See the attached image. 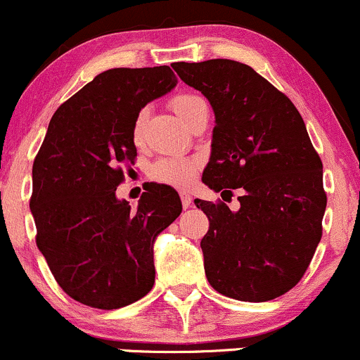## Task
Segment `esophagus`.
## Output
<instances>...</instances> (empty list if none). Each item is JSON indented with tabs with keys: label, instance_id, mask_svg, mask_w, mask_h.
<instances>
[{
	"label": "esophagus",
	"instance_id": "esophagus-1",
	"mask_svg": "<svg viewBox=\"0 0 360 360\" xmlns=\"http://www.w3.org/2000/svg\"><path fill=\"white\" fill-rule=\"evenodd\" d=\"M181 201H183V208H189V207H191V203H193L191 195H189V193H186V191H183V193H181Z\"/></svg>",
	"mask_w": 360,
	"mask_h": 360
}]
</instances>
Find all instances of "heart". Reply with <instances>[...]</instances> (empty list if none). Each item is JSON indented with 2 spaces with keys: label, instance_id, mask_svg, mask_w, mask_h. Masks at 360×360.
Wrapping results in <instances>:
<instances>
[{
  "label": "heart",
  "instance_id": "b5f03b06",
  "mask_svg": "<svg viewBox=\"0 0 360 360\" xmlns=\"http://www.w3.org/2000/svg\"><path fill=\"white\" fill-rule=\"evenodd\" d=\"M203 104L205 101L196 94L181 92L171 98V108L184 121V124H188L195 110ZM145 121H147V110H140L135 122H133V141L136 145H141V141H143ZM196 171H198V162L196 160L188 159V157H164L152 165L150 176H152V179L169 184V186L184 188L191 183Z\"/></svg>",
  "mask_w": 360,
  "mask_h": 360
}]
</instances>
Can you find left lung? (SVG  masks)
I'll return each mask as SVG.
<instances>
[{"mask_svg":"<svg viewBox=\"0 0 360 360\" xmlns=\"http://www.w3.org/2000/svg\"><path fill=\"white\" fill-rule=\"evenodd\" d=\"M215 112L203 183L240 189V208L196 200L208 217L200 246L217 292L248 302L280 297L306 274L323 234L326 193L319 159L292 101L251 66L231 59L174 63Z\"/></svg>","mask_w":360,"mask_h":360,"instance_id":"obj_1","label":"left lung"}]
</instances>
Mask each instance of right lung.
Wrapping results in <instances>:
<instances>
[{
	"label": "right lung",
	"mask_w": 360,
	"mask_h": 360,
	"mask_svg": "<svg viewBox=\"0 0 360 360\" xmlns=\"http://www.w3.org/2000/svg\"><path fill=\"white\" fill-rule=\"evenodd\" d=\"M177 84L169 66L112 68L59 105L32 167L35 243L75 301L120 309L152 290L153 243L181 215L172 188L150 184L136 210L116 198L135 164L133 122Z\"/></svg>",
	"instance_id": "1"
}]
</instances>
